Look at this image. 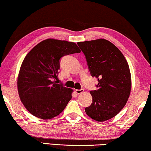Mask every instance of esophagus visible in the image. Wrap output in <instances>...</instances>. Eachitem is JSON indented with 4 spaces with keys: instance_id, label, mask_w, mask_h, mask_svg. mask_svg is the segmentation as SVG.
<instances>
[{
    "instance_id": "1",
    "label": "esophagus",
    "mask_w": 151,
    "mask_h": 151,
    "mask_svg": "<svg viewBox=\"0 0 151 151\" xmlns=\"http://www.w3.org/2000/svg\"><path fill=\"white\" fill-rule=\"evenodd\" d=\"M84 91V89H76V93L77 94H80L81 93H83V92Z\"/></svg>"
}]
</instances>
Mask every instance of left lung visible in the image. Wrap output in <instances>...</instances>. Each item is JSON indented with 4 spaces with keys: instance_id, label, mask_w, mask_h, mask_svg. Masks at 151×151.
<instances>
[{
    "instance_id": "1",
    "label": "left lung",
    "mask_w": 151,
    "mask_h": 151,
    "mask_svg": "<svg viewBox=\"0 0 151 151\" xmlns=\"http://www.w3.org/2000/svg\"><path fill=\"white\" fill-rule=\"evenodd\" d=\"M78 45L85 55L91 76L98 81V89L90 91L93 101L85 111L97 121L109 120L120 112L130 95L128 63L120 50L107 40L81 42Z\"/></svg>"
}]
</instances>
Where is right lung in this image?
Listing matches in <instances>:
<instances>
[{
    "mask_svg": "<svg viewBox=\"0 0 151 151\" xmlns=\"http://www.w3.org/2000/svg\"><path fill=\"white\" fill-rule=\"evenodd\" d=\"M80 52L74 42L49 38L40 42L26 55L17 86L21 101L32 115L50 119L65 109L73 90L55 81L58 77L60 59Z\"/></svg>",
    "mask_w": 151,
    "mask_h": 151,
    "instance_id": "1",
    "label": "right lung"
}]
</instances>
